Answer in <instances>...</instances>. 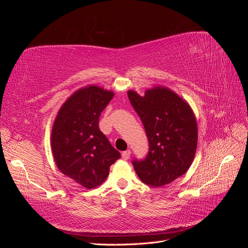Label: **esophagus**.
<instances>
[{
    "label": "esophagus",
    "instance_id": "1",
    "mask_svg": "<svg viewBox=\"0 0 248 248\" xmlns=\"http://www.w3.org/2000/svg\"><path fill=\"white\" fill-rule=\"evenodd\" d=\"M130 155H131V152L129 151V150H127V151L122 152V158L124 160H128L130 158Z\"/></svg>",
    "mask_w": 248,
    "mask_h": 248
}]
</instances>
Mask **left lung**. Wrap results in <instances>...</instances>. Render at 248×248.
Masks as SVG:
<instances>
[{
    "instance_id": "1",
    "label": "left lung",
    "mask_w": 248,
    "mask_h": 248,
    "mask_svg": "<svg viewBox=\"0 0 248 248\" xmlns=\"http://www.w3.org/2000/svg\"><path fill=\"white\" fill-rule=\"evenodd\" d=\"M149 140L146 158L132 161L137 175L147 185L161 187L188 170L198 146V125L189 104L171 90L154 87L140 96L128 91Z\"/></svg>"
}]
</instances>
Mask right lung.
Returning <instances> with one entry per match:
<instances>
[{
	"mask_svg": "<svg viewBox=\"0 0 248 248\" xmlns=\"http://www.w3.org/2000/svg\"><path fill=\"white\" fill-rule=\"evenodd\" d=\"M114 92L88 86L74 92L60 108L51 130V151L58 169L85 188L106 181L109 167L121 157L99 129L101 111Z\"/></svg>",
	"mask_w": 248,
	"mask_h": 248,
	"instance_id": "add662e5",
	"label": "right lung"
}]
</instances>
